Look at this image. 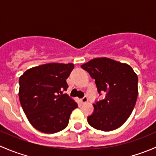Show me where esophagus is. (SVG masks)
Here are the masks:
<instances>
[{
  "label": "esophagus",
  "mask_w": 156,
  "mask_h": 156,
  "mask_svg": "<svg viewBox=\"0 0 156 156\" xmlns=\"http://www.w3.org/2000/svg\"><path fill=\"white\" fill-rule=\"evenodd\" d=\"M87 101H88V99L86 96L85 97H83L82 99H81V103H83V104H84V103H86Z\"/></svg>",
  "instance_id": "esophagus-1"
}]
</instances>
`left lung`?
<instances>
[{
  "instance_id": "8db88e82",
  "label": "left lung",
  "mask_w": 156,
  "mask_h": 156,
  "mask_svg": "<svg viewBox=\"0 0 156 156\" xmlns=\"http://www.w3.org/2000/svg\"><path fill=\"white\" fill-rule=\"evenodd\" d=\"M95 79L99 94L106 96L94 105V111L87 117L91 127L110 131L122 126L131 114L138 95V78L126 63L108 58H95L81 65Z\"/></svg>"
}]
</instances>
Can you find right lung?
<instances>
[{
	"instance_id": "obj_1",
	"label": "right lung",
	"mask_w": 156,
	"mask_h": 156,
	"mask_svg": "<svg viewBox=\"0 0 156 156\" xmlns=\"http://www.w3.org/2000/svg\"><path fill=\"white\" fill-rule=\"evenodd\" d=\"M73 63H48L28 69L19 79V97L28 120L45 133L63 130L78 104L66 94Z\"/></svg>"
}]
</instances>
